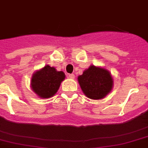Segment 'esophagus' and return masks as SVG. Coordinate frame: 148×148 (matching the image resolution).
Returning a JSON list of instances; mask_svg holds the SVG:
<instances>
[{"mask_svg": "<svg viewBox=\"0 0 148 148\" xmlns=\"http://www.w3.org/2000/svg\"><path fill=\"white\" fill-rule=\"evenodd\" d=\"M68 77H69V78H70V79H74V77H75V76H74V74H69V75H68Z\"/></svg>", "mask_w": 148, "mask_h": 148, "instance_id": "34e87169", "label": "esophagus"}]
</instances>
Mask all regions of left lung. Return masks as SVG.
Listing matches in <instances>:
<instances>
[{
  "label": "left lung",
  "instance_id": "8db88e82",
  "mask_svg": "<svg viewBox=\"0 0 148 148\" xmlns=\"http://www.w3.org/2000/svg\"><path fill=\"white\" fill-rule=\"evenodd\" d=\"M84 95L92 100H100L111 92L113 79L106 69L91 65L77 78Z\"/></svg>",
  "mask_w": 148,
  "mask_h": 148
}]
</instances>
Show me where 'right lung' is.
I'll list each match as a JSON object with an SVG mask.
<instances>
[{"mask_svg":"<svg viewBox=\"0 0 148 148\" xmlns=\"http://www.w3.org/2000/svg\"><path fill=\"white\" fill-rule=\"evenodd\" d=\"M65 77L63 71H57L55 68L47 65L33 74L32 90L41 98H49L56 93Z\"/></svg>","mask_w":148,"mask_h":148,"instance_id":"add662e5","label":"right lung"}]
</instances>
